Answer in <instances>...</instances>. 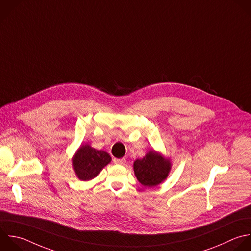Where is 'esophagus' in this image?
I'll return each mask as SVG.
<instances>
[{
	"label": "esophagus",
	"mask_w": 251,
	"mask_h": 251,
	"mask_svg": "<svg viewBox=\"0 0 251 251\" xmlns=\"http://www.w3.org/2000/svg\"><path fill=\"white\" fill-rule=\"evenodd\" d=\"M114 163L118 164V165H125L126 164V159L122 158V159H114Z\"/></svg>",
	"instance_id": "1"
}]
</instances>
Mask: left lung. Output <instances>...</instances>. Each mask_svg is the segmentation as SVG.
Wrapping results in <instances>:
<instances>
[{
	"label": "left lung",
	"mask_w": 251,
	"mask_h": 251,
	"mask_svg": "<svg viewBox=\"0 0 251 251\" xmlns=\"http://www.w3.org/2000/svg\"><path fill=\"white\" fill-rule=\"evenodd\" d=\"M171 169V159L154 149H150L142 159L133 162L134 175L145 187H154L162 183L168 177Z\"/></svg>",
	"instance_id": "obj_1"
}]
</instances>
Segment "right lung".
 I'll use <instances>...</instances> for the list:
<instances>
[{
    "label": "right lung",
    "instance_id": "obj_1",
    "mask_svg": "<svg viewBox=\"0 0 251 251\" xmlns=\"http://www.w3.org/2000/svg\"><path fill=\"white\" fill-rule=\"evenodd\" d=\"M112 158L109 153L97 150L88 143L81 144L72 158L74 172L77 178L83 181L91 180L110 164Z\"/></svg>",
    "mask_w": 251,
    "mask_h": 251
}]
</instances>
